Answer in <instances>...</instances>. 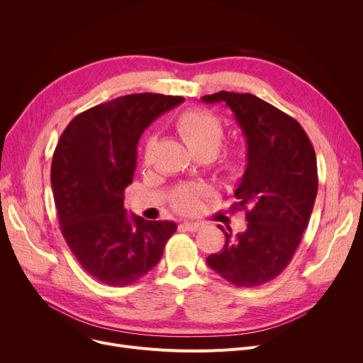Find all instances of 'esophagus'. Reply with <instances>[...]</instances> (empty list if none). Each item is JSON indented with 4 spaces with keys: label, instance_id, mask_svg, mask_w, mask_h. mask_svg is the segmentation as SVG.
Segmentation results:
<instances>
[{
    "label": "esophagus",
    "instance_id": "34e87169",
    "mask_svg": "<svg viewBox=\"0 0 363 363\" xmlns=\"http://www.w3.org/2000/svg\"><path fill=\"white\" fill-rule=\"evenodd\" d=\"M181 226L185 231H189V233H197L201 230V223H197V222H184Z\"/></svg>",
    "mask_w": 363,
    "mask_h": 363
}]
</instances>
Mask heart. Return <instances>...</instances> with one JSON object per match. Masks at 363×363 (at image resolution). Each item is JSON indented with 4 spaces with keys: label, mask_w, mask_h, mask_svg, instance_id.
Masks as SVG:
<instances>
[{
    "label": "heart",
    "mask_w": 363,
    "mask_h": 363,
    "mask_svg": "<svg viewBox=\"0 0 363 363\" xmlns=\"http://www.w3.org/2000/svg\"><path fill=\"white\" fill-rule=\"evenodd\" d=\"M177 132L194 156L208 155L215 156L219 150L225 130L222 122L213 113L207 110H188L184 111L175 122ZM156 140L148 137L144 147V162L150 163L155 152ZM244 166V155L240 150L226 152L220 160V170L226 177H234ZM206 194V189L199 185H186L177 189L174 196V204L182 213H191L197 211L201 197Z\"/></svg>",
    "instance_id": "heart-1"
}]
</instances>
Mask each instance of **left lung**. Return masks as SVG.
<instances>
[{"mask_svg": "<svg viewBox=\"0 0 363 363\" xmlns=\"http://www.w3.org/2000/svg\"><path fill=\"white\" fill-rule=\"evenodd\" d=\"M201 100L230 107L247 143L233 206L245 212L247 230L234 235L219 226L223 249L206 260L237 287H257L287 268L309 223L318 193L315 150L294 118L253 94L219 91Z\"/></svg>", "mask_w": 363, "mask_h": 363, "instance_id": "1", "label": "left lung"}]
</instances>
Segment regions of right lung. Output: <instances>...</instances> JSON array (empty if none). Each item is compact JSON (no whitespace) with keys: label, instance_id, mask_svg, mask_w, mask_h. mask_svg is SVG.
I'll return each mask as SVG.
<instances>
[{"label":"right lung","instance_id":"1","mask_svg":"<svg viewBox=\"0 0 363 363\" xmlns=\"http://www.w3.org/2000/svg\"><path fill=\"white\" fill-rule=\"evenodd\" d=\"M185 99L130 94L73 118L57 143L51 186L60 231L82 268L95 279L123 287L162 259L175 222L126 215L125 188L137 167L144 129Z\"/></svg>","mask_w":363,"mask_h":363}]
</instances>
